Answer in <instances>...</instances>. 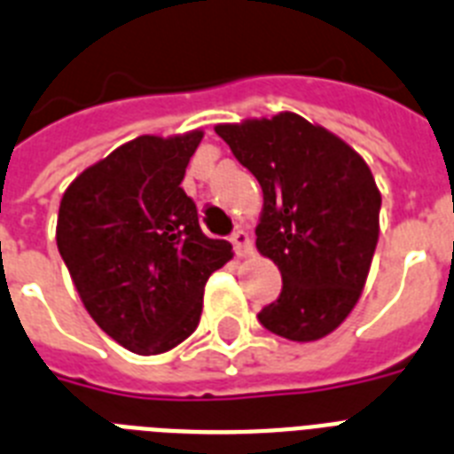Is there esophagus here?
I'll list each match as a JSON object with an SVG mask.
<instances>
[{"label":"esophagus","mask_w":454,"mask_h":454,"mask_svg":"<svg viewBox=\"0 0 454 454\" xmlns=\"http://www.w3.org/2000/svg\"><path fill=\"white\" fill-rule=\"evenodd\" d=\"M231 242H233V252L238 254V256H245V254L252 252V239H249V235H247L245 231H239V228L231 235Z\"/></svg>","instance_id":"esophagus-1"}]
</instances>
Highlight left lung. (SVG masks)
Masks as SVG:
<instances>
[{
  "label": "left lung",
  "instance_id": "left-lung-1",
  "mask_svg": "<svg viewBox=\"0 0 454 454\" xmlns=\"http://www.w3.org/2000/svg\"><path fill=\"white\" fill-rule=\"evenodd\" d=\"M259 179L256 247L282 272L259 322L289 340L324 338L352 312L378 245L380 191L355 149L298 114L216 125Z\"/></svg>",
  "mask_w": 454,
  "mask_h": 454
}]
</instances>
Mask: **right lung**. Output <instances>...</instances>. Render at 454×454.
Instances as JSON below:
<instances>
[{"label":"right lung","instance_id":"obj_1","mask_svg":"<svg viewBox=\"0 0 454 454\" xmlns=\"http://www.w3.org/2000/svg\"><path fill=\"white\" fill-rule=\"evenodd\" d=\"M202 132L132 139L83 169L58 212V249L98 326L137 355H160L200 322L209 275L233 254L202 233L179 186Z\"/></svg>","mask_w":454,"mask_h":454}]
</instances>
